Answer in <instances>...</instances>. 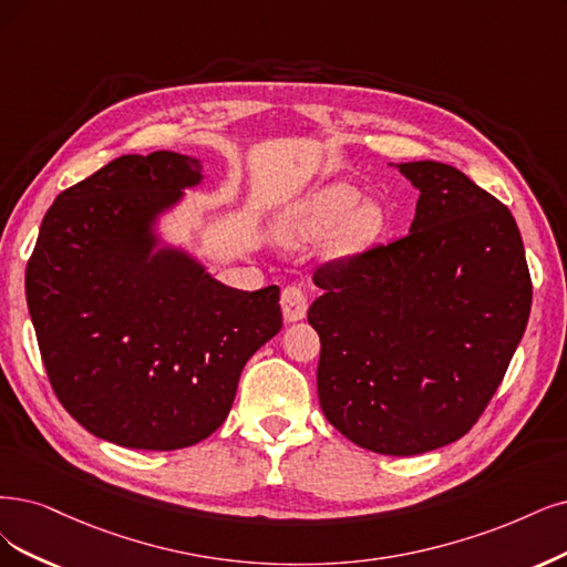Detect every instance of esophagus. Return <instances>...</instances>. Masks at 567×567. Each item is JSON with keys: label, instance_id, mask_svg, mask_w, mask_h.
<instances>
[{"label": "esophagus", "instance_id": "1", "mask_svg": "<svg viewBox=\"0 0 567 567\" xmlns=\"http://www.w3.org/2000/svg\"><path fill=\"white\" fill-rule=\"evenodd\" d=\"M280 306H282V316L287 322H297L303 320L308 312V297L301 285H287L282 289L280 297Z\"/></svg>", "mask_w": 567, "mask_h": 567}]
</instances>
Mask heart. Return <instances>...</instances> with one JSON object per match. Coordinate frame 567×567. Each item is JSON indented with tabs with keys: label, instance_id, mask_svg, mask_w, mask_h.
Returning <instances> with one entry per match:
<instances>
[{
	"label": "heart",
	"instance_id": "b5f03b06",
	"mask_svg": "<svg viewBox=\"0 0 567 567\" xmlns=\"http://www.w3.org/2000/svg\"><path fill=\"white\" fill-rule=\"evenodd\" d=\"M360 203L362 194L350 184L324 186L322 192L291 209L285 221V236L289 240H308L339 226L331 240V249L337 255L364 249L379 238L385 217L379 205L364 203L358 208Z\"/></svg>",
	"mask_w": 567,
	"mask_h": 567
}]
</instances>
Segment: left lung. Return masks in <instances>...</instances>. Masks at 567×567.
<instances>
[{"mask_svg": "<svg viewBox=\"0 0 567 567\" xmlns=\"http://www.w3.org/2000/svg\"><path fill=\"white\" fill-rule=\"evenodd\" d=\"M411 234L312 272L318 394L352 444L417 455L465 436L526 331L533 282L507 205L457 167L402 163Z\"/></svg>", "mask_w": 567, "mask_h": 567, "instance_id": "left-lung-1", "label": "left lung"}]
</instances>
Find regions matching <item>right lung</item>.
<instances>
[{
    "label": "right lung",
    "instance_id": "1",
    "mask_svg": "<svg viewBox=\"0 0 567 567\" xmlns=\"http://www.w3.org/2000/svg\"><path fill=\"white\" fill-rule=\"evenodd\" d=\"M200 179L198 158L128 154L65 188L41 221L25 270L41 360L60 404L104 442H203L282 327L276 285L240 291L186 251L156 249V217Z\"/></svg>",
    "mask_w": 567,
    "mask_h": 567
}]
</instances>
